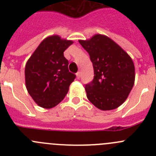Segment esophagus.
<instances>
[{"label":"esophagus","mask_w":156,"mask_h":156,"mask_svg":"<svg viewBox=\"0 0 156 156\" xmlns=\"http://www.w3.org/2000/svg\"><path fill=\"white\" fill-rule=\"evenodd\" d=\"M76 77H77V78H78V79H79L80 77H81V73H80V72H77V73H76Z\"/></svg>","instance_id":"esophagus-1"}]
</instances>
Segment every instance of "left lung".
I'll list each match as a JSON object with an SVG mask.
<instances>
[{
    "label": "left lung",
    "instance_id": "1",
    "mask_svg": "<svg viewBox=\"0 0 156 156\" xmlns=\"http://www.w3.org/2000/svg\"><path fill=\"white\" fill-rule=\"evenodd\" d=\"M78 41L89 53L94 66V80L85 86L87 99L100 110L118 108L126 100L134 84L133 60L104 34H97Z\"/></svg>",
    "mask_w": 156,
    "mask_h": 156
}]
</instances>
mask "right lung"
I'll use <instances>...</instances> for the list:
<instances>
[{
    "instance_id": "obj_1",
    "label": "right lung",
    "mask_w": 156,
    "mask_h": 156,
    "mask_svg": "<svg viewBox=\"0 0 156 156\" xmlns=\"http://www.w3.org/2000/svg\"><path fill=\"white\" fill-rule=\"evenodd\" d=\"M73 41L50 35L44 39L26 62V86L39 106L51 108L68 93L75 75L69 71V61L63 52Z\"/></svg>"
}]
</instances>
